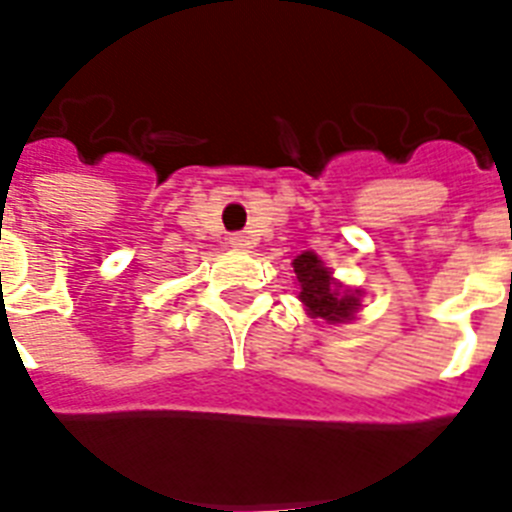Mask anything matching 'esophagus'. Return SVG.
I'll return each mask as SVG.
<instances>
[{"mask_svg": "<svg viewBox=\"0 0 512 512\" xmlns=\"http://www.w3.org/2000/svg\"><path fill=\"white\" fill-rule=\"evenodd\" d=\"M228 241H230V247H233V249H249V247H252V239H249L247 233H233Z\"/></svg>", "mask_w": 512, "mask_h": 512, "instance_id": "34e87169", "label": "esophagus"}]
</instances>
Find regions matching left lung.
<instances>
[{"label":"left lung","mask_w":512,"mask_h":512,"mask_svg":"<svg viewBox=\"0 0 512 512\" xmlns=\"http://www.w3.org/2000/svg\"><path fill=\"white\" fill-rule=\"evenodd\" d=\"M295 276H298V298L303 300L308 317L322 319L327 325H341L354 319L360 311V290H349L341 282H335L333 273L314 252H303L292 260Z\"/></svg>","instance_id":"left-lung-1"}]
</instances>
